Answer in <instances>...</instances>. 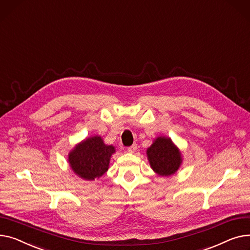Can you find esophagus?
Here are the masks:
<instances>
[{
  "instance_id": "1",
  "label": "esophagus",
  "mask_w": 250,
  "mask_h": 250,
  "mask_svg": "<svg viewBox=\"0 0 250 250\" xmlns=\"http://www.w3.org/2000/svg\"><path fill=\"white\" fill-rule=\"evenodd\" d=\"M136 149H137V144L135 143V144H133V145L129 146V147L127 148V151L130 152V153H134V152L136 151Z\"/></svg>"
}]
</instances>
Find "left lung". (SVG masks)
Instances as JSON below:
<instances>
[{"label":"left lung","mask_w":250,"mask_h":250,"mask_svg":"<svg viewBox=\"0 0 250 250\" xmlns=\"http://www.w3.org/2000/svg\"><path fill=\"white\" fill-rule=\"evenodd\" d=\"M151 168L161 177L175 173L182 165V153L170 138L157 137L146 150Z\"/></svg>","instance_id":"left-lung-1"}]
</instances>
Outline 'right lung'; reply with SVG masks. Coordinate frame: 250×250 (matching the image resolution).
<instances>
[{
    "label": "right lung",
    "instance_id": "add662e5",
    "mask_svg": "<svg viewBox=\"0 0 250 250\" xmlns=\"http://www.w3.org/2000/svg\"><path fill=\"white\" fill-rule=\"evenodd\" d=\"M115 152L113 145H106L101 136L84 139L68 154L69 167L80 178L94 181L101 178L108 168Z\"/></svg>",
    "mask_w": 250,
    "mask_h": 250
}]
</instances>
